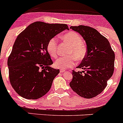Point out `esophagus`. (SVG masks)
<instances>
[{"label": "esophagus", "instance_id": "1", "mask_svg": "<svg viewBox=\"0 0 123 123\" xmlns=\"http://www.w3.org/2000/svg\"><path fill=\"white\" fill-rule=\"evenodd\" d=\"M60 72L61 73H64L65 72V70H63V69H60Z\"/></svg>", "mask_w": 123, "mask_h": 123}]
</instances>
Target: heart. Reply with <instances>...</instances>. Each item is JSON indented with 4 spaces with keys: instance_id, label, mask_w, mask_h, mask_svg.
Returning a JSON list of instances; mask_svg holds the SVG:
<instances>
[{
    "instance_id": "heart-1",
    "label": "heart",
    "mask_w": 123,
    "mask_h": 123,
    "mask_svg": "<svg viewBox=\"0 0 123 123\" xmlns=\"http://www.w3.org/2000/svg\"><path fill=\"white\" fill-rule=\"evenodd\" d=\"M64 41L71 45L68 50V56H62L56 59L55 67L61 69H66L71 68L76 64V60L81 61L84 58L86 50L84 45L82 38L79 34L74 31H69L65 33L62 37ZM47 51L50 55L55 58L58 54V42L55 38H52L47 44Z\"/></svg>"
}]
</instances>
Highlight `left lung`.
Here are the masks:
<instances>
[{
    "mask_svg": "<svg viewBox=\"0 0 123 123\" xmlns=\"http://www.w3.org/2000/svg\"><path fill=\"white\" fill-rule=\"evenodd\" d=\"M83 37L87 45L86 55L77 68L82 71H73L69 86L82 97L91 98L105 89L107 81L114 71L115 53L109 41L94 28L80 25L71 26Z\"/></svg>",
    "mask_w": 123,
    "mask_h": 123,
    "instance_id": "1",
    "label": "left lung"
}]
</instances>
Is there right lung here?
Listing matches in <instances>:
<instances>
[{
    "mask_svg": "<svg viewBox=\"0 0 123 123\" xmlns=\"http://www.w3.org/2000/svg\"><path fill=\"white\" fill-rule=\"evenodd\" d=\"M65 29L69 30L66 24L37 21L18 36L8 67L11 85L18 95L35 100L49 91L60 70L50 67L53 62L47 47L51 39Z\"/></svg>",
    "mask_w": 123,
    "mask_h": 123,
    "instance_id": "obj_1",
    "label": "right lung"
}]
</instances>
